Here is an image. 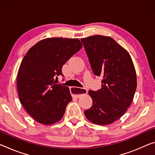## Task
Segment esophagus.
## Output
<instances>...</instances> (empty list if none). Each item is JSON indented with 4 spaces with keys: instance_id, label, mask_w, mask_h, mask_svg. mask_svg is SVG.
<instances>
[{
    "instance_id": "esophagus-1",
    "label": "esophagus",
    "mask_w": 155,
    "mask_h": 155,
    "mask_svg": "<svg viewBox=\"0 0 155 155\" xmlns=\"http://www.w3.org/2000/svg\"><path fill=\"white\" fill-rule=\"evenodd\" d=\"M70 92L74 98H79L81 96L87 94V90L85 88H79L77 87H71Z\"/></svg>"
}]
</instances>
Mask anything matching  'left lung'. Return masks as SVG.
<instances>
[{
    "instance_id": "1",
    "label": "left lung",
    "mask_w": 155,
    "mask_h": 155,
    "mask_svg": "<svg viewBox=\"0 0 155 155\" xmlns=\"http://www.w3.org/2000/svg\"><path fill=\"white\" fill-rule=\"evenodd\" d=\"M93 72L102 79L101 88L89 90L92 105L84 114L93 124L105 126L120 119L133 100L137 74L127 51L110 36L81 39Z\"/></svg>"
}]
</instances>
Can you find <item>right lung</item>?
Listing matches in <instances>:
<instances>
[{"label":"right lung","mask_w":155,"mask_h":155,"mask_svg":"<svg viewBox=\"0 0 155 155\" xmlns=\"http://www.w3.org/2000/svg\"><path fill=\"white\" fill-rule=\"evenodd\" d=\"M78 38H48L28 51L18 69L17 90L26 112L36 121L51 125L59 121L72 98L68 87L56 84L62 67L81 50Z\"/></svg>","instance_id":"obj_1"}]
</instances>
